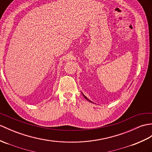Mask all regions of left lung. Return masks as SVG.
<instances>
[{"instance_id": "left-lung-1", "label": "left lung", "mask_w": 152, "mask_h": 152, "mask_svg": "<svg viewBox=\"0 0 152 152\" xmlns=\"http://www.w3.org/2000/svg\"><path fill=\"white\" fill-rule=\"evenodd\" d=\"M82 94H83V96H84V98H86V100H88V101H89V102H92V103H93V102H92V101H91V100H89V99H88V98H87V97H86V96H85V95H84V94H83V93H82Z\"/></svg>"}]
</instances>
